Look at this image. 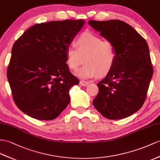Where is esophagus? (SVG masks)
Here are the masks:
<instances>
[{
	"label": "esophagus",
	"mask_w": 160,
	"mask_h": 160,
	"mask_svg": "<svg viewBox=\"0 0 160 160\" xmlns=\"http://www.w3.org/2000/svg\"><path fill=\"white\" fill-rule=\"evenodd\" d=\"M88 84H89V83L88 82V81H83V80L80 81V85H81V86L86 87V86H88Z\"/></svg>",
	"instance_id": "esophagus-1"
}]
</instances>
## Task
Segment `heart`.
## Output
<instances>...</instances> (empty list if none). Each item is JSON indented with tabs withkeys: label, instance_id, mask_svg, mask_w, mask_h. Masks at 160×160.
Listing matches in <instances>:
<instances>
[{
	"label": "heart",
	"instance_id": "obj_1",
	"mask_svg": "<svg viewBox=\"0 0 160 160\" xmlns=\"http://www.w3.org/2000/svg\"><path fill=\"white\" fill-rule=\"evenodd\" d=\"M76 47H69L66 52V62L72 71H76L83 63V67L76 75L83 79L106 75L113 68L117 53L114 45L100 37L86 32L81 34L76 41Z\"/></svg>",
	"mask_w": 160,
	"mask_h": 160
}]
</instances>
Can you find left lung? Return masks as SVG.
<instances>
[{
    "label": "left lung",
    "instance_id": "1",
    "mask_svg": "<svg viewBox=\"0 0 160 160\" xmlns=\"http://www.w3.org/2000/svg\"><path fill=\"white\" fill-rule=\"evenodd\" d=\"M88 23L112 42L117 53L113 68L97 84L99 92L93 100V106L107 119L128 118L142 107L153 76L147 42L124 22L111 19Z\"/></svg>",
    "mask_w": 160,
    "mask_h": 160
}]
</instances>
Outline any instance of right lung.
Returning <instances> with one entry per match:
<instances>
[{
	"label": "right lung",
	"instance_id": "add662e5",
	"mask_svg": "<svg viewBox=\"0 0 160 160\" xmlns=\"http://www.w3.org/2000/svg\"><path fill=\"white\" fill-rule=\"evenodd\" d=\"M83 19L37 24L15 42L7 79L15 104L38 120L56 119L70 102L69 89L79 83L70 72L66 52Z\"/></svg>",
	"mask_w": 160,
	"mask_h": 160
}]
</instances>
